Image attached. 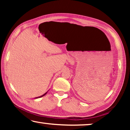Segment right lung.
Returning a JSON list of instances; mask_svg holds the SVG:
<instances>
[{"label": "right lung", "instance_id": "obj_1", "mask_svg": "<svg viewBox=\"0 0 130 130\" xmlns=\"http://www.w3.org/2000/svg\"><path fill=\"white\" fill-rule=\"evenodd\" d=\"M46 93H45V94H44V95H42V96H40V97H38V98H40V97H42V96H44V95H45Z\"/></svg>", "mask_w": 130, "mask_h": 130}]
</instances>
